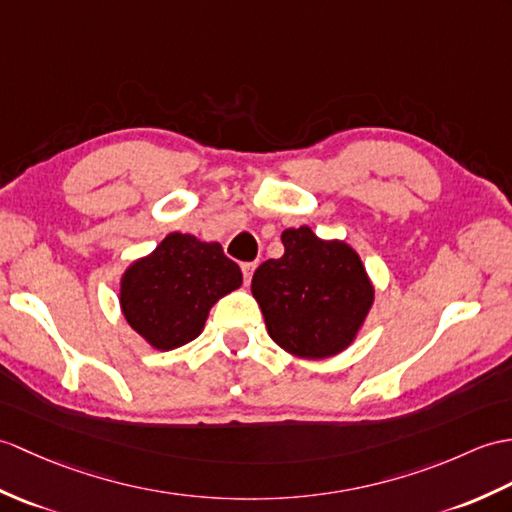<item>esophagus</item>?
Wrapping results in <instances>:
<instances>
[{"label":"esophagus","mask_w":512,"mask_h":512,"mask_svg":"<svg viewBox=\"0 0 512 512\" xmlns=\"http://www.w3.org/2000/svg\"><path fill=\"white\" fill-rule=\"evenodd\" d=\"M255 268H257V264L255 261H246V264H242V275H244V283L248 285L251 283V279H253V272H255Z\"/></svg>","instance_id":"esophagus-1"}]
</instances>
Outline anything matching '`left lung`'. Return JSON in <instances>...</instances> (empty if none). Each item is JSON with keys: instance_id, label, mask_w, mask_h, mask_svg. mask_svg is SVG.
Listing matches in <instances>:
<instances>
[{"instance_id": "obj_1", "label": "left lung", "mask_w": 512, "mask_h": 512, "mask_svg": "<svg viewBox=\"0 0 512 512\" xmlns=\"http://www.w3.org/2000/svg\"><path fill=\"white\" fill-rule=\"evenodd\" d=\"M281 242L283 257L264 261L251 283L270 338L307 360L347 349L375 296L358 253L310 227L283 231Z\"/></svg>"}]
</instances>
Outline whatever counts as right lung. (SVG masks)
<instances>
[{
  "label": "right lung",
  "instance_id": "1",
  "mask_svg": "<svg viewBox=\"0 0 512 512\" xmlns=\"http://www.w3.org/2000/svg\"><path fill=\"white\" fill-rule=\"evenodd\" d=\"M242 285V270L218 242L170 233L122 277V312L154 349L192 342L205 327L211 305Z\"/></svg>",
  "mask_w": 512,
  "mask_h": 512
}]
</instances>
